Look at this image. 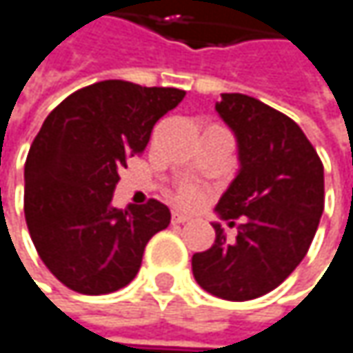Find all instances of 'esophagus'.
Instances as JSON below:
<instances>
[{
  "instance_id": "34e87169",
  "label": "esophagus",
  "mask_w": 353,
  "mask_h": 353,
  "mask_svg": "<svg viewBox=\"0 0 353 353\" xmlns=\"http://www.w3.org/2000/svg\"><path fill=\"white\" fill-rule=\"evenodd\" d=\"M172 221L177 223V225H183V223H188V221H190V216H185V214H181V212H174Z\"/></svg>"
}]
</instances>
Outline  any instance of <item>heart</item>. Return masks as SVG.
<instances>
[{
    "label": "heart",
    "instance_id": "obj_1",
    "mask_svg": "<svg viewBox=\"0 0 353 353\" xmlns=\"http://www.w3.org/2000/svg\"><path fill=\"white\" fill-rule=\"evenodd\" d=\"M206 198H208V188L202 185V183H196V181L183 183L176 194L177 206L188 208V210L202 206V204L206 202Z\"/></svg>",
    "mask_w": 353,
    "mask_h": 353
}]
</instances>
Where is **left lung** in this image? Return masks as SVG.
<instances>
[{"label": "left lung", "mask_w": 353, "mask_h": 353, "mask_svg": "<svg viewBox=\"0 0 353 353\" xmlns=\"http://www.w3.org/2000/svg\"><path fill=\"white\" fill-rule=\"evenodd\" d=\"M219 116L237 139L239 172L216 204L237 227L227 239L214 223L210 249L192 255L196 282L225 301H251L280 286L307 255L325 206L323 163L286 114L243 96L223 94Z\"/></svg>", "instance_id": "left-lung-1"}]
</instances>
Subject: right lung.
I'll return each mask as SVG.
<instances>
[{
	"label": "right lung",
	"instance_id": "obj_1",
	"mask_svg": "<svg viewBox=\"0 0 353 353\" xmlns=\"http://www.w3.org/2000/svg\"><path fill=\"white\" fill-rule=\"evenodd\" d=\"M177 88L122 79L88 85L54 108L24 165V214L50 274L79 294L124 288L139 272L149 239L168 229L159 200L112 206L118 172L141 155L155 122L183 100Z\"/></svg>",
	"mask_w": 353,
	"mask_h": 353
}]
</instances>
